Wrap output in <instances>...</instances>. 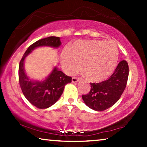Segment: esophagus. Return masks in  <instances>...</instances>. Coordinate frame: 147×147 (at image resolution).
<instances>
[{
	"label": "esophagus",
	"mask_w": 147,
	"mask_h": 147,
	"mask_svg": "<svg viewBox=\"0 0 147 147\" xmlns=\"http://www.w3.org/2000/svg\"><path fill=\"white\" fill-rule=\"evenodd\" d=\"M79 81V78H77V77H72V83H77Z\"/></svg>",
	"instance_id": "esophagus-1"
}]
</instances>
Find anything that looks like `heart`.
<instances>
[{
    "mask_svg": "<svg viewBox=\"0 0 147 147\" xmlns=\"http://www.w3.org/2000/svg\"><path fill=\"white\" fill-rule=\"evenodd\" d=\"M62 66L72 74L82 67L90 80L102 82L113 72L118 60V50L111 41L98 40L75 42L69 50H64L61 57Z\"/></svg>",
    "mask_w": 147,
    "mask_h": 147,
    "instance_id": "heart-1",
    "label": "heart"
}]
</instances>
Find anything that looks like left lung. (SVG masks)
Segmentation results:
<instances>
[{
    "label": "left lung",
    "instance_id": "8db88e82",
    "mask_svg": "<svg viewBox=\"0 0 147 147\" xmlns=\"http://www.w3.org/2000/svg\"><path fill=\"white\" fill-rule=\"evenodd\" d=\"M128 77V63L121 61L109 79L101 83L90 84L89 93L82 95L86 105L96 111H105L113 106L125 89Z\"/></svg>",
    "mask_w": 147,
    "mask_h": 147
}]
</instances>
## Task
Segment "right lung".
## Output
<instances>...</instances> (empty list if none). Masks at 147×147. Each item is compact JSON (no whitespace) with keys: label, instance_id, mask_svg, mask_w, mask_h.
I'll return each mask as SVG.
<instances>
[{"label":"right lung","instance_id":"1","mask_svg":"<svg viewBox=\"0 0 147 147\" xmlns=\"http://www.w3.org/2000/svg\"><path fill=\"white\" fill-rule=\"evenodd\" d=\"M61 45L59 37L49 36L38 40L28 48L20 61L18 79L21 90L28 102L38 109H48L55 104L63 93L65 86L71 83L72 77L65 75L55 66L43 80L32 79L25 72V60L37 48L50 47L57 49Z\"/></svg>","mask_w":147,"mask_h":147}]
</instances>
